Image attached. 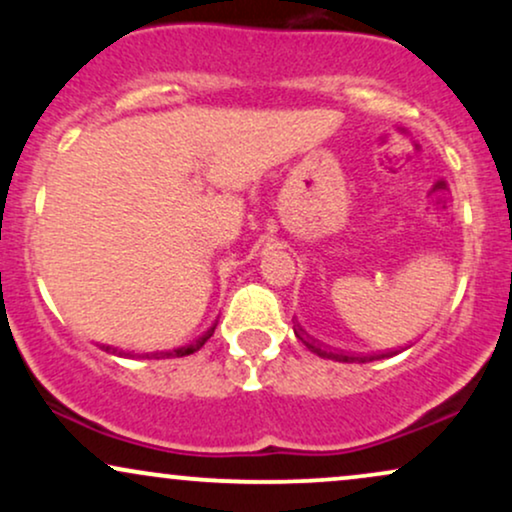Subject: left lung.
I'll return each instance as SVG.
<instances>
[{
  "instance_id": "left-lung-1",
  "label": "left lung",
  "mask_w": 512,
  "mask_h": 512,
  "mask_svg": "<svg viewBox=\"0 0 512 512\" xmlns=\"http://www.w3.org/2000/svg\"><path fill=\"white\" fill-rule=\"evenodd\" d=\"M293 332H296V337L301 339V342H303L305 346H308V349L313 351V354L322 356V358H332V361H342V363H354V361H358V363H368V361H373V358H375V356H346L344 351H327V349H322V344L317 342V339L310 337V334L305 332L301 325H298Z\"/></svg>"
}]
</instances>
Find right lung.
I'll use <instances>...</instances> for the list:
<instances>
[{
    "mask_svg": "<svg viewBox=\"0 0 512 512\" xmlns=\"http://www.w3.org/2000/svg\"><path fill=\"white\" fill-rule=\"evenodd\" d=\"M214 330H216V325L211 327V330L204 332L202 337L192 339L190 344L178 346V349H170V351H161V356H163V358H180V356H190V354H195V351H199V349H202L204 344H207V339L211 337V334H214ZM103 351H108V354H117V356H129V354H125V351H117V349H113V346H103Z\"/></svg>",
    "mask_w": 512,
    "mask_h": 512,
    "instance_id": "obj_1",
    "label": "right lung"
}]
</instances>
